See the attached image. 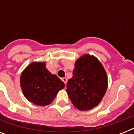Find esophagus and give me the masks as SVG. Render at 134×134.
Masks as SVG:
<instances>
[{"instance_id": "34e87169", "label": "esophagus", "mask_w": 134, "mask_h": 134, "mask_svg": "<svg viewBox=\"0 0 134 134\" xmlns=\"http://www.w3.org/2000/svg\"><path fill=\"white\" fill-rule=\"evenodd\" d=\"M62 81H63L64 82V83H65V85L67 84V78H65V77L63 78V79H62Z\"/></svg>"}]
</instances>
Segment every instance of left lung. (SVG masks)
Here are the masks:
<instances>
[{"instance_id": "obj_1", "label": "left lung", "mask_w": 134, "mask_h": 134, "mask_svg": "<svg viewBox=\"0 0 134 134\" xmlns=\"http://www.w3.org/2000/svg\"><path fill=\"white\" fill-rule=\"evenodd\" d=\"M108 88V76L95 56L85 54L76 61L66 92L76 108L89 110L99 104Z\"/></svg>"}]
</instances>
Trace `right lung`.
Returning <instances> with one entry per match:
<instances>
[{"mask_svg":"<svg viewBox=\"0 0 134 134\" xmlns=\"http://www.w3.org/2000/svg\"><path fill=\"white\" fill-rule=\"evenodd\" d=\"M20 85L27 99L37 106H45L53 101L65 83L46 68L45 62H32L22 71Z\"/></svg>","mask_w":134,"mask_h":134,"instance_id":"1","label":"right lung"}]
</instances>
